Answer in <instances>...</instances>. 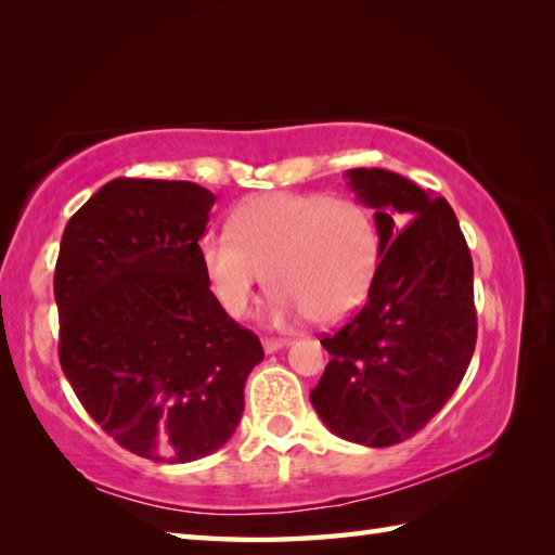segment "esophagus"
Masks as SVG:
<instances>
[{"label": "esophagus", "instance_id": "obj_1", "mask_svg": "<svg viewBox=\"0 0 555 555\" xmlns=\"http://www.w3.org/2000/svg\"><path fill=\"white\" fill-rule=\"evenodd\" d=\"M286 344H288V340H284V338H262L264 352H276L281 348H286Z\"/></svg>", "mask_w": 555, "mask_h": 555}]
</instances>
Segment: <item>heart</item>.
Masks as SVG:
<instances>
[{"label":"heart","mask_w":555,"mask_h":555,"mask_svg":"<svg viewBox=\"0 0 555 555\" xmlns=\"http://www.w3.org/2000/svg\"><path fill=\"white\" fill-rule=\"evenodd\" d=\"M199 262L231 317L250 312L269 274L276 324L308 314L317 324H336L367 296L379 264V233L358 199L269 193L235 209L231 235H207Z\"/></svg>","instance_id":"obj_1"}]
</instances>
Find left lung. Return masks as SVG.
I'll return each mask as SVG.
<instances>
[{"mask_svg": "<svg viewBox=\"0 0 555 555\" xmlns=\"http://www.w3.org/2000/svg\"><path fill=\"white\" fill-rule=\"evenodd\" d=\"M346 179L374 209L382 259L364 308L322 338L332 360L310 400L328 431L384 448L415 436L463 382L477 344L475 269L443 197L386 169Z\"/></svg>", "mask_w": 555, "mask_h": 555, "instance_id": "1", "label": "left lung"}]
</instances>
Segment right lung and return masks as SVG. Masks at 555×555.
Instances as JSON below:
<instances>
[{"mask_svg": "<svg viewBox=\"0 0 555 555\" xmlns=\"http://www.w3.org/2000/svg\"><path fill=\"white\" fill-rule=\"evenodd\" d=\"M215 193L114 179L68 219L54 269L59 362L112 439L193 463L231 439L259 338L209 291L199 238Z\"/></svg>", "mask_w": 555, "mask_h": 555, "instance_id": "add662e5", "label": "right lung"}]
</instances>
